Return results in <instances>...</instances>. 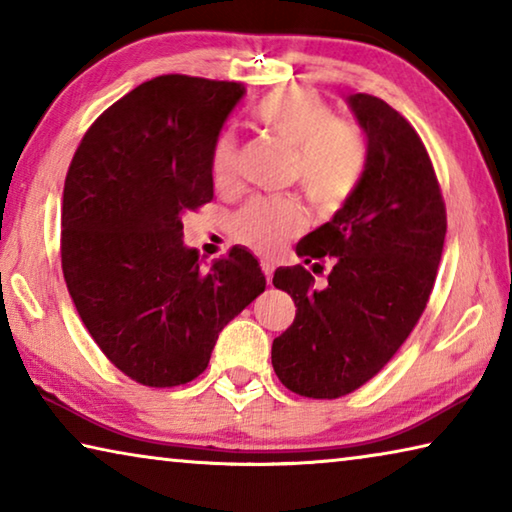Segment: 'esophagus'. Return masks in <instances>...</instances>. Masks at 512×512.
I'll list each match as a JSON object with an SVG mask.
<instances>
[{"mask_svg":"<svg viewBox=\"0 0 512 512\" xmlns=\"http://www.w3.org/2000/svg\"><path fill=\"white\" fill-rule=\"evenodd\" d=\"M259 266H262V271H264V275H266V282L271 284V280H273V271H275L273 259H262V262H259Z\"/></svg>","mask_w":512,"mask_h":512,"instance_id":"obj_1","label":"esophagus"}]
</instances>
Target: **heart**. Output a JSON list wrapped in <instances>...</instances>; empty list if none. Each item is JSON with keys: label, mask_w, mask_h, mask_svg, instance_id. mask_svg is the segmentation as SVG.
<instances>
[{"label": "heart", "mask_w": 512, "mask_h": 512, "mask_svg": "<svg viewBox=\"0 0 512 512\" xmlns=\"http://www.w3.org/2000/svg\"><path fill=\"white\" fill-rule=\"evenodd\" d=\"M259 124L296 151L291 180L318 214H334L357 194L366 178L370 149L361 128L339 119L336 110L309 88H280L257 103ZM212 180L228 189L239 176V144L232 133H221L212 146ZM302 210L289 198H253L232 219L239 244L271 253L282 241L298 235Z\"/></svg>", "instance_id": "obj_1"}]
</instances>
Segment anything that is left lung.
Listing matches in <instances>:
<instances>
[{
  "label": "left lung",
  "mask_w": 512,
  "mask_h": 512,
  "mask_svg": "<svg viewBox=\"0 0 512 512\" xmlns=\"http://www.w3.org/2000/svg\"><path fill=\"white\" fill-rule=\"evenodd\" d=\"M348 103L368 137L366 178L296 246L305 264L332 257V273L323 289L300 264L273 275L296 302V318L273 341V370L311 400L357 391L395 357L427 307L447 232L443 192L415 128L372 94Z\"/></svg>",
  "instance_id": "1"
}]
</instances>
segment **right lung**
Listing matches in <instances>:
<instances>
[{
	"label": "right lung",
	"mask_w": 512,
	"mask_h": 512,
	"mask_svg": "<svg viewBox=\"0 0 512 512\" xmlns=\"http://www.w3.org/2000/svg\"><path fill=\"white\" fill-rule=\"evenodd\" d=\"M244 92L235 81L155 76L101 112L67 169V291L112 366L142 386L196 379L221 329L266 289L246 248L201 268L183 244V214L214 198L212 146Z\"/></svg>",
	"instance_id": "add662e5"
}]
</instances>
